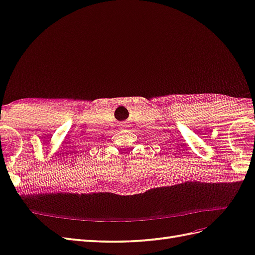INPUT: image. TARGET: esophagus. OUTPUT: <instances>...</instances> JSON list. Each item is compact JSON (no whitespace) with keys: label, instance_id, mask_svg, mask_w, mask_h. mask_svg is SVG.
<instances>
[{"label":"esophagus","instance_id":"34e87169","mask_svg":"<svg viewBox=\"0 0 255 255\" xmlns=\"http://www.w3.org/2000/svg\"><path fill=\"white\" fill-rule=\"evenodd\" d=\"M122 126H123V127H126V126H125V125H122Z\"/></svg>","mask_w":255,"mask_h":255}]
</instances>
